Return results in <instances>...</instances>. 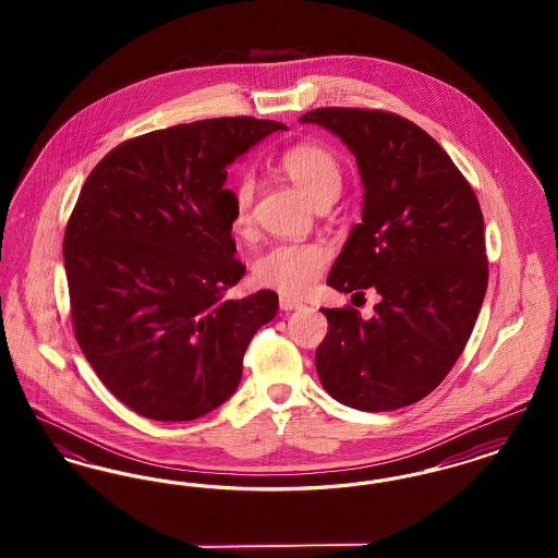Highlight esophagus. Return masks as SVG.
<instances>
[{"instance_id": "obj_1", "label": "esophagus", "mask_w": 558, "mask_h": 558, "mask_svg": "<svg viewBox=\"0 0 558 558\" xmlns=\"http://www.w3.org/2000/svg\"><path fill=\"white\" fill-rule=\"evenodd\" d=\"M299 307H303L301 301H296L292 296H280V310L282 312H292V310H299Z\"/></svg>"}]
</instances>
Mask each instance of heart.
<instances>
[{"label":"heart","instance_id":"b5f03b06","mask_svg":"<svg viewBox=\"0 0 558 558\" xmlns=\"http://www.w3.org/2000/svg\"><path fill=\"white\" fill-rule=\"evenodd\" d=\"M280 171L299 187L316 207L339 196L343 171L337 157L316 144L292 146L278 160ZM257 194L253 175H242L234 187V228L242 232L251 223V211ZM328 266V248L319 242H278L266 248L253 266L255 280L274 291L301 296L314 289Z\"/></svg>","mask_w":558,"mask_h":558}]
</instances>
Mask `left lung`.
Listing matches in <instances>:
<instances>
[{
	"mask_svg": "<svg viewBox=\"0 0 558 558\" xmlns=\"http://www.w3.org/2000/svg\"><path fill=\"white\" fill-rule=\"evenodd\" d=\"M301 123L339 135L364 184L362 223L328 284L380 294L371 319L353 307L322 310V387L355 410H398L446 378L473 332L489 274L477 196L448 153L399 114L316 108Z\"/></svg>",
	"mask_w": 558,
	"mask_h": 558,
	"instance_id": "8db88e82",
	"label": "left lung"
}]
</instances>
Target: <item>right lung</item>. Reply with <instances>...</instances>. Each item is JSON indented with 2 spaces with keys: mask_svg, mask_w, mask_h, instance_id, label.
Instances as JSON below:
<instances>
[{
  "mask_svg": "<svg viewBox=\"0 0 558 558\" xmlns=\"http://www.w3.org/2000/svg\"><path fill=\"white\" fill-rule=\"evenodd\" d=\"M278 121L221 117L119 144L85 184L64 232L75 337L133 412L194 421L239 389L242 357L278 294L223 299L234 259L228 167Z\"/></svg>",
  "mask_w": 558,
  "mask_h": 558,
  "instance_id": "1",
  "label": "right lung"
}]
</instances>
